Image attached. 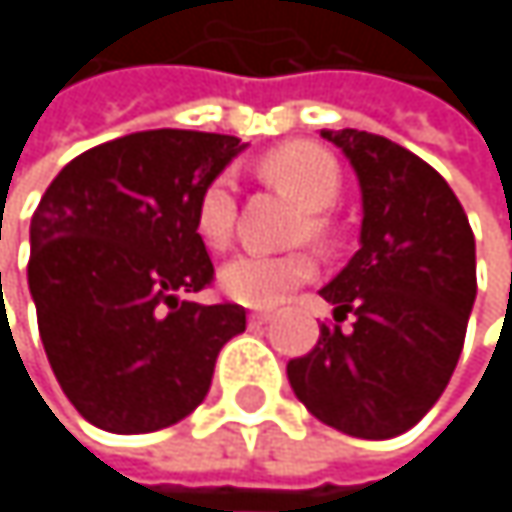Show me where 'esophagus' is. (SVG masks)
Segmentation results:
<instances>
[{
  "label": "esophagus",
  "instance_id": "1",
  "mask_svg": "<svg viewBox=\"0 0 512 512\" xmlns=\"http://www.w3.org/2000/svg\"><path fill=\"white\" fill-rule=\"evenodd\" d=\"M272 320V314H266V311H255V314H249V323L252 326H266Z\"/></svg>",
  "mask_w": 512,
  "mask_h": 512
}]
</instances>
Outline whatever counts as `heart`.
Wrapping results in <instances>:
<instances>
[{
  "mask_svg": "<svg viewBox=\"0 0 512 512\" xmlns=\"http://www.w3.org/2000/svg\"><path fill=\"white\" fill-rule=\"evenodd\" d=\"M263 174L308 210L302 231H308L311 237H323L329 231L320 210L332 207L341 195V168L335 156L311 142H290L263 156ZM234 216H237V180L231 171H222L201 189L195 207V231L210 249H225L234 234ZM314 269L317 263L308 252H284V255L246 252L231 257L222 266L219 284L240 305L272 308L293 287L305 284L314 275Z\"/></svg>",
  "mask_w": 512,
  "mask_h": 512,
  "instance_id": "heart-1",
  "label": "heart"
}]
</instances>
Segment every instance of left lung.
<instances>
[{
	"mask_svg": "<svg viewBox=\"0 0 512 512\" xmlns=\"http://www.w3.org/2000/svg\"><path fill=\"white\" fill-rule=\"evenodd\" d=\"M350 159L361 234L350 263L320 290L335 326L287 364L305 409L356 439H394L442 397L477 296L474 234L445 177L421 156L364 130H320ZM350 330H341L346 314Z\"/></svg>",
	"mask_w": 512,
	"mask_h": 512,
	"instance_id": "8db88e82",
	"label": "left lung"
}]
</instances>
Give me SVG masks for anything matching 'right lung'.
<instances>
[{
    "mask_svg": "<svg viewBox=\"0 0 512 512\" xmlns=\"http://www.w3.org/2000/svg\"><path fill=\"white\" fill-rule=\"evenodd\" d=\"M246 151L237 136L145 130L67 162L29 228V293L52 373L76 412L121 436L183 421L240 305L189 296L213 281L195 231L201 189Z\"/></svg>",
    "mask_w": 512,
    "mask_h": 512,
    "instance_id": "1",
    "label": "right lung"
}]
</instances>
